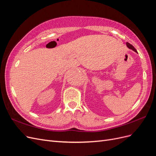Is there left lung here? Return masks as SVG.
<instances>
[{
  "instance_id": "left-lung-1",
  "label": "left lung",
  "mask_w": 156,
  "mask_h": 156,
  "mask_svg": "<svg viewBox=\"0 0 156 156\" xmlns=\"http://www.w3.org/2000/svg\"><path fill=\"white\" fill-rule=\"evenodd\" d=\"M126 45H127V46L128 47V48H129V49H132L133 51H134L135 52H136V53H137V51H136V50L135 49L134 47H133V45H132L131 44H130L129 43H128V42H127V43H126Z\"/></svg>"
}]
</instances>
